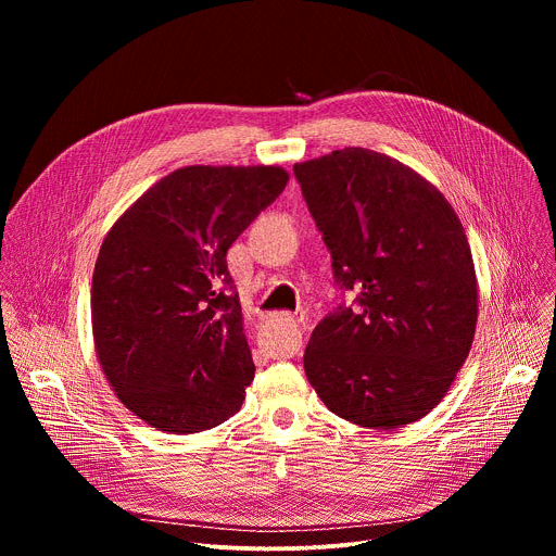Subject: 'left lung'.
<instances>
[{
    "instance_id": "obj_1",
    "label": "left lung",
    "mask_w": 556,
    "mask_h": 556,
    "mask_svg": "<svg viewBox=\"0 0 556 556\" xmlns=\"http://www.w3.org/2000/svg\"><path fill=\"white\" fill-rule=\"evenodd\" d=\"M294 176L356 305L330 312L303 354L326 407L367 429H399L440 405L478 324V279L448 200L384 153L345 147Z\"/></svg>"
}]
</instances>
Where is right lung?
I'll list each match as a JSON object with an SVG mask.
<instances>
[{
	"mask_svg": "<svg viewBox=\"0 0 556 556\" xmlns=\"http://www.w3.org/2000/svg\"><path fill=\"white\" fill-rule=\"evenodd\" d=\"M277 165H191L108 230L92 275L97 358L116 399L176 435L240 412L255 378L226 253L286 189Z\"/></svg>",
	"mask_w": 556,
	"mask_h": 556,
	"instance_id": "add662e5",
	"label": "right lung"
}]
</instances>
